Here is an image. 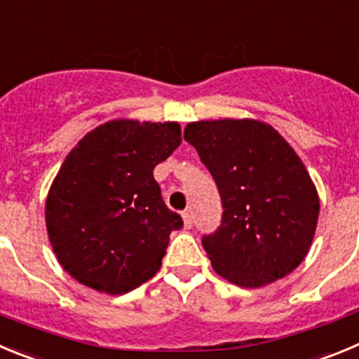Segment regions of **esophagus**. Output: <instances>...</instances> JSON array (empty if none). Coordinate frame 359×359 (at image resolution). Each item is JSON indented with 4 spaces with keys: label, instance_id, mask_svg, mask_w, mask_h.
Masks as SVG:
<instances>
[{
    "label": "esophagus",
    "instance_id": "34e87169",
    "mask_svg": "<svg viewBox=\"0 0 359 359\" xmlns=\"http://www.w3.org/2000/svg\"><path fill=\"white\" fill-rule=\"evenodd\" d=\"M182 219H184V227L191 229L193 227V215L189 211L182 212Z\"/></svg>",
    "mask_w": 359,
    "mask_h": 359
}]
</instances>
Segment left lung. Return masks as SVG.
Returning a JSON list of instances; mask_svg holds the SVG:
<instances>
[{
  "mask_svg": "<svg viewBox=\"0 0 359 359\" xmlns=\"http://www.w3.org/2000/svg\"><path fill=\"white\" fill-rule=\"evenodd\" d=\"M184 140L196 148L222 196V224L202 238L215 272L243 288L293 272L311 247L320 211L295 150L256 119L187 123Z\"/></svg>",
  "mask_w": 359,
  "mask_h": 359,
  "instance_id": "obj_1",
  "label": "left lung"
}]
</instances>
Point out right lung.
I'll use <instances>...</instances> for the list:
<instances>
[{
  "label": "right lung",
  "instance_id": "add662e5",
  "mask_svg": "<svg viewBox=\"0 0 359 359\" xmlns=\"http://www.w3.org/2000/svg\"><path fill=\"white\" fill-rule=\"evenodd\" d=\"M182 141L175 121L114 119L67 154L46 198V229L64 270L121 295L159 272L182 218L164 203L154 168Z\"/></svg>",
  "mask_w": 359,
  "mask_h": 359
}]
</instances>
